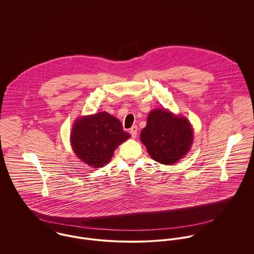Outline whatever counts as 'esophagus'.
Listing matches in <instances>:
<instances>
[{
  "label": "esophagus",
  "mask_w": 254,
  "mask_h": 254,
  "mask_svg": "<svg viewBox=\"0 0 254 254\" xmlns=\"http://www.w3.org/2000/svg\"><path fill=\"white\" fill-rule=\"evenodd\" d=\"M137 133H138V127L136 125L132 126V128L130 129V134L132 136V138H136L137 136Z\"/></svg>",
  "instance_id": "1"
}]
</instances>
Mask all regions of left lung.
<instances>
[{"instance_id":"8db88e82","label":"left lung","mask_w":254,"mask_h":254,"mask_svg":"<svg viewBox=\"0 0 254 254\" xmlns=\"http://www.w3.org/2000/svg\"><path fill=\"white\" fill-rule=\"evenodd\" d=\"M192 140L193 133L188 119L164 109L150 111L141 132V141L151 158L166 165L183 158Z\"/></svg>"}]
</instances>
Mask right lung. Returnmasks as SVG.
I'll list each match as a JSON object with an SVG mask.
<instances>
[{
	"mask_svg": "<svg viewBox=\"0 0 254 254\" xmlns=\"http://www.w3.org/2000/svg\"><path fill=\"white\" fill-rule=\"evenodd\" d=\"M130 138L121 122L106 111L77 119L70 135L75 154L86 164L100 168L108 164L115 148Z\"/></svg>",
	"mask_w": 254,
	"mask_h": 254,
	"instance_id": "obj_1",
	"label": "right lung"
}]
</instances>
